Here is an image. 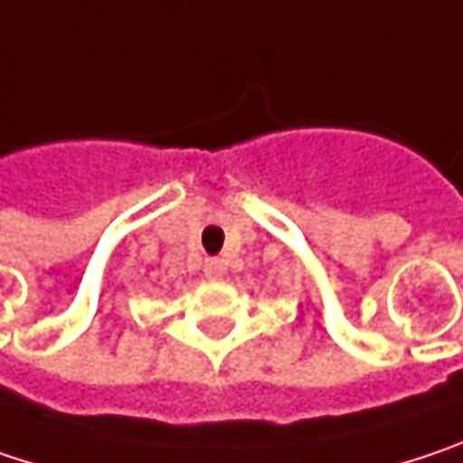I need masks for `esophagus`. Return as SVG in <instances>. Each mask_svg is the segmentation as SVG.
I'll return each mask as SVG.
<instances>
[{
    "label": "esophagus",
    "mask_w": 463,
    "mask_h": 463,
    "mask_svg": "<svg viewBox=\"0 0 463 463\" xmlns=\"http://www.w3.org/2000/svg\"><path fill=\"white\" fill-rule=\"evenodd\" d=\"M226 274V266L221 259H207L204 260V277L207 279H221Z\"/></svg>",
    "instance_id": "34e87169"
}]
</instances>
